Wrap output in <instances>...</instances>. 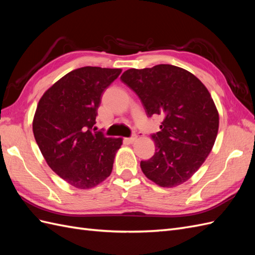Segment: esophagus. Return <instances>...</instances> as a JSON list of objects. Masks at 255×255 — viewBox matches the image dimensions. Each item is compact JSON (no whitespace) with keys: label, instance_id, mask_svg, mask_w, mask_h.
<instances>
[{"label":"esophagus","instance_id":"obj_1","mask_svg":"<svg viewBox=\"0 0 255 255\" xmlns=\"http://www.w3.org/2000/svg\"><path fill=\"white\" fill-rule=\"evenodd\" d=\"M136 139H137V137L134 135V136H132V137L126 138V141H127V142H128V143H133V142H134Z\"/></svg>","mask_w":255,"mask_h":255}]
</instances>
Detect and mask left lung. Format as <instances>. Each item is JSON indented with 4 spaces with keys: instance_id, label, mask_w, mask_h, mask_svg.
Listing matches in <instances>:
<instances>
[{
    "instance_id": "1",
    "label": "left lung",
    "mask_w": 255,
    "mask_h": 255,
    "mask_svg": "<svg viewBox=\"0 0 255 255\" xmlns=\"http://www.w3.org/2000/svg\"><path fill=\"white\" fill-rule=\"evenodd\" d=\"M120 79L139 97L149 117L163 118L160 130L152 135L155 153L140 161L142 172L161 187L186 182L204 163L218 133L219 115L207 88L172 65L128 69Z\"/></svg>"
}]
</instances>
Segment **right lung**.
<instances>
[{
  "label": "right lung",
  "mask_w": 255,
  "mask_h": 255,
  "mask_svg": "<svg viewBox=\"0 0 255 255\" xmlns=\"http://www.w3.org/2000/svg\"><path fill=\"white\" fill-rule=\"evenodd\" d=\"M121 69L83 67L44 92L33 120L36 142L52 170L72 186L88 189L109 177L122 138L95 128L105 89Z\"/></svg>",
  "instance_id": "right-lung-1"
}]
</instances>
